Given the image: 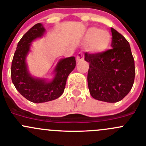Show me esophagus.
Instances as JSON below:
<instances>
[{"mask_svg":"<svg viewBox=\"0 0 146 146\" xmlns=\"http://www.w3.org/2000/svg\"><path fill=\"white\" fill-rule=\"evenodd\" d=\"M83 60H84V54L82 52H80L77 56V62H80Z\"/></svg>","mask_w":146,"mask_h":146,"instance_id":"34e87169","label":"esophagus"}]
</instances>
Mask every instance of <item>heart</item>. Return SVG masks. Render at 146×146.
<instances>
[{
  "label": "heart",
  "mask_w": 146,
  "mask_h": 146,
  "mask_svg": "<svg viewBox=\"0 0 146 146\" xmlns=\"http://www.w3.org/2000/svg\"><path fill=\"white\" fill-rule=\"evenodd\" d=\"M84 40L89 43V49L93 53L101 54L110 48L112 36L109 31L98 27H90L86 31Z\"/></svg>",
  "instance_id": "1"
}]
</instances>
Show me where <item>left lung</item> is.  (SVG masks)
<instances>
[{
  "instance_id": "obj_1",
  "label": "left lung",
  "mask_w": 146,
  "mask_h": 146,
  "mask_svg": "<svg viewBox=\"0 0 146 146\" xmlns=\"http://www.w3.org/2000/svg\"><path fill=\"white\" fill-rule=\"evenodd\" d=\"M112 48L101 54H84L89 62L87 82L91 96L106 102H117L131 90L135 69L130 44L111 28Z\"/></svg>"
}]
</instances>
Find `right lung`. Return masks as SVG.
Instances as JSON below:
<instances>
[{
  "label": "right lung",
  "mask_w": 146,
  "mask_h": 146,
  "mask_svg": "<svg viewBox=\"0 0 146 146\" xmlns=\"http://www.w3.org/2000/svg\"><path fill=\"white\" fill-rule=\"evenodd\" d=\"M46 29L41 23L34 25L18 43L12 61L11 80L16 90L26 99L34 103H42L59 98L63 94L66 80L75 68L74 56L62 59L54 70V77L48 80L33 77L26 63L31 43L44 36Z\"/></svg>",
  "instance_id": "right-lung-1"
}]
</instances>
